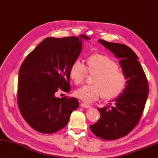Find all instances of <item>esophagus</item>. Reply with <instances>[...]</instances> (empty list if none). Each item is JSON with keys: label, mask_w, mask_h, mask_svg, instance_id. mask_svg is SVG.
Wrapping results in <instances>:
<instances>
[{"label": "esophagus", "mask_w": 158, "mask_h": 158, "mask_svg": "<svg viewBox=\"0 0 158 158\" xmlns=\"http://www.w3.org/2000/svg\"><path fill=\"white\" fill-rule=\"evenodd\" d=\"M81 106L82 107H85V108H91V107H92V106H91L90 105L83 103V102H82V103H81Z\"/></svg>", "instance_id": "esophagus-1"}]
</instances>
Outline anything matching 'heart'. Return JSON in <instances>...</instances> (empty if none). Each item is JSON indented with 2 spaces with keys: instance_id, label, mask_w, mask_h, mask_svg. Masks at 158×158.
Wrapping results in <instances>:
<instances>
[{
  "instance_id": "b5f03b06",
  "label": "heart",
  "mask_w": 158,
  "mask_h": 158,
  "mask_svg": "<svg viewBox=\"0 0 158 158\" xmlns=\"http://www.w3.org/2000/svg\"><path fill=\"white\" fill-rule=\"evenodd\" d=\"M95 73L93 85L77 89L75 94L85 103H89L101 96L105 99L114 98L120 94L126 84V77L118 68L116 61L108 55L96 53L87 59V66L76 60L69 69V76L76 85L82 83L87 73Z\"/></svg>"
}]
</instances>
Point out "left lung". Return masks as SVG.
I'll return each instance as SVG.
<instances>
[{
  "label": "left lung",
  "mask_w": 158,
  "mask_h": 158,
  "mask_svg": "<svg viewBox=\"0 0 158 158\" xmlns=\"http://www.w3.org/2000/svg\"><path fill=\"white\" fill-rule=\"evenodd\" d=\"M98 41L120 59L127 81L125 89L113 101V106L110 103L98 107L101 118L90 129L101 139L114 140L126 136L139 123L148 98V84L137 55L130 47L103 40Z\"/></svg>",
  "instance_id": "obj_1"
}]
</instances>
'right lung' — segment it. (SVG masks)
<instances>
[{
    "instance_id": "1",
    "label": "right lung",
    "mask_w": 158,
    "mask_h": 158,
    "mask_svg": "<svg viewBox=\"0 0 158 158\" xmlns=\"http://www.w3.org/2000/svg\"><path fill=\"white\" fill-rule=\"evenodd\" d=\"M81 35L64 38L48 37L27 55L19 72L17 102L26 122L41 133L56 132L66 126L79 106L77 99L55 96L58 89H71L69 69L79 57Z\"/></svg>"
}]
</instances>
